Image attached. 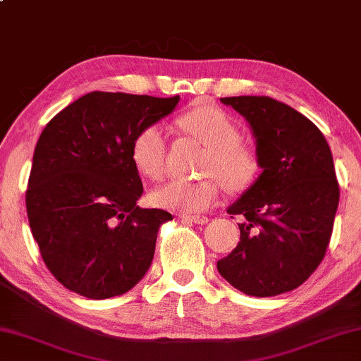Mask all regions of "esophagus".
<instances>
[{"label":"esophagus","mask_w":361,"mask_h":361,"mask_svg":"<svg viewBox=\"0 0 361 361\" xmlns=\"http://www.w3.org/2000/svg\"><path fill=\"white\" fill-rule=\"evenodd\" d=\"M182 219H187V221H192L195 224H207L208 223V216L205 215H182Z\"/></svg>","instance_id":"obj_1"}]
</instances>
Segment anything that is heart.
Listing matches in <instances>:
<instances>
[{
  "label": "heart",
  "mask_w": 361,
  "mask_h": 361,
  "mask_svg": "<svg viewBox=\"0 0 361 361\" xmlns=\"http://www.w3.org/2000/svg\"><path fill=\"white\" fill-rule=\"evenodd\" d=\"M182 132L207 148L198 180H171L151 193L154 207L179 213L205 212L218 202L219 179L228 192L249 189L259 176V156L252 146L241 142V130L233 117L215 104L202 102L176 120ZM132 161L140 174L161 180L166 171V140L156 125L145 127L132 143Z\"/></svg>",
  "instance_id": "b5f03b06"
}]
</instances>
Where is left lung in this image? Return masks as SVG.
Returning a JSON list of instances; mask_svg holds the SVG:
<instances>
[{"mask_svg": "<svg viewBox=\"0 0 361 361\" xmlns=\"http://www.w3.org/2000/svg\"><path fill=\"white\" fill-rule=\"evenodd\" d=\"M252 127L262 174L228 208L241 241L216 267L250 296L286 293L322 262L338 205L331 148L302 114L267 96L223 97ZM233 218V216H231Z\"/></svg>", "mask_w": 361, "mask_h": 361, "instance_id": "left-lung-1", "label": "left lung"}]
</instances>
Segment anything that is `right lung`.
<instances>
[{
  "label": "right lung",
  "instance_id": "obj_1",
  "mask_svg": "<svg viewBox=\"0 0 361 361\" xmlns=\"http://www.w3.org/2000/svg\"><path fill=\"white\" fill-rule=\"evenodd\" d=\"M177 102L179 96L94 91L47 123L25 207L42 259L65 288L106 300L127 293L148 271L158 229L172 215L137 205L143 184L130 151L140 130Z\"/></svg>",
  "mask_w": 361,
  "mask_h": 361
}]
</instances>
